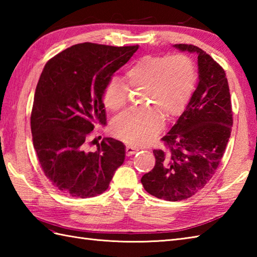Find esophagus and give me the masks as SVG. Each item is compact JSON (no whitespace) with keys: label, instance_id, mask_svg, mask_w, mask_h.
<instances>
[{"label":"esophagus","instance_id":"1","mask_svg":"<svg viewBox=\"0 0 257 257\" xmlns=\"http://www.w3.org/2000/svg\"><path fill=\"white\" fill-rule=\"evenodd\" d=\"M137 151H138V149H136L135 147H133V146H129L128 145L127 147H125V155H127L128 157L135 155Z\"/></svg>","mask_w":257,"mask_h":257}]
</instances>
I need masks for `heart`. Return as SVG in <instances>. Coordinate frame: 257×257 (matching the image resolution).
Returning a JSON list of instances; mask_svg holds the SVG:
<instances>
[{"mask_svg": "<svg viewBox=\"0 0 257 257\" xmlns=\"http://www.w3.org/2000/svg\"><path fill=\"white\" fill-rule=\"evenodd\" d=\"M122 80L112 77L108 81L102 92L103 105L109 110L118 111L127 103V88H143L140 102L152 107L125 111L111 125L117 138L143 146L161 129L163 116L171 119L184 110L194 91L196 75L192 59L179 53L136 59L125 69Z\"/></svg>", "mask_w": 257, "mask_h": 257, "instance_id": "heart-1", "label": "heart"}]
</instances>
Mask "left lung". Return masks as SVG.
Segmentation results:
<instances>
[{"label": "left lung", "mask_w": 257, "mask_h": 257, "mask_svg": "<svg viewBox=\"0 0 257 257\" xmlns=\"http://www.w3.org/2000/svg\"><path fill=\"white\" fill-rule=\"evenodd\" d=\"M173 47L198 54L199 83L181 116L161 139L167 150H154L156 165L141 183L158 199L181 201L203 189L215 173L231 136L233 112L224 69L198 46Z\"/></svg>", "instance_id": "left-lung-1"}]
</instances>
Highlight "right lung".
Masks as SVG:
<instances>
[{
  "instance_id": "obj_1",
  "label": "right lung",
  "mask_w": 257,
  "mask_h": 257,
  "mask_svg": "<svg viewBox=\"0 0 257 257\" xmlns=\"http://www.w3.org/2000/svg\"><path fill=\"white\" fill-rule=\"evenodd\" d=\"M138 45L81 43L51 58L38 80L31 114L33 145L50 182L73 198H92L108 189L124 161V145L103 138L85 151L95 124H106L103 88Z\"/></svg>"
}]
</instances>
